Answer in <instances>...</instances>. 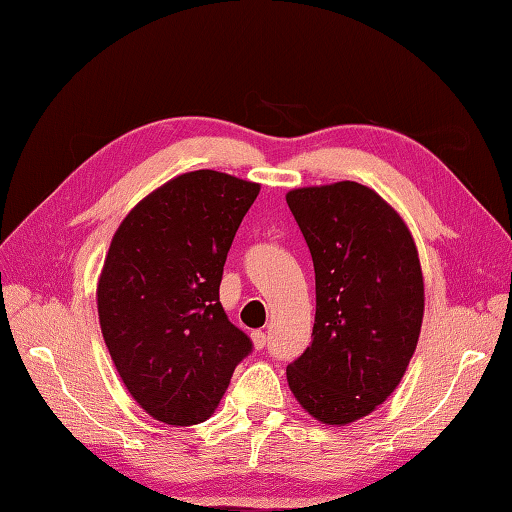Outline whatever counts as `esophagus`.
Returning a JSON list of instances; mask_svg holds the SVG:
<instances>
[{"label":"esophagus","instance_id":"1","mask_svg":"<svg viewBox=\"0 0 512 512\" xmlns=\"http://www.w3.org/2000/svg\"><path fill=\"white\" fill-rule=\"evenodd\" d=\"M250 339H253V345L257 347V350H264L266 343H268V336L262 330H255L253 334H250Z\"/></svg>","mask_w":512,"mask_h":512}]
</instances>
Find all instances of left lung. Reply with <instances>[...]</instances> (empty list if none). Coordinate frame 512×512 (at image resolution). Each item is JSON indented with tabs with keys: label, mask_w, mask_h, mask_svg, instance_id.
Masks as SVG:
<instances>
[{
	"label": "left lung",
	"mask_w": 512,
	"mask_h": 512,
	"mask_svg": "<svg viewBox=\"0 0 512 512\" xmlns=\"http://www.w3.org/2000/svg\"><path fill=\"white\" fill-rule=\"evenodd\" d=\"M310 248L317 284L312 343L286 369L299 405L350 424L383 405L416 352L424 284L402 217L358 182L286 195Z\"/></svg>",
	"instance_id": "8db88e82"
}]
</instances>
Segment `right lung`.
I'll list each match as a JSON object with an SVG mask.
<instances>
[{
	"label": "right lung",
	"instance_id": "add662e5",
	"mask_svg": "<svg viewBox=\"0 0 512 512\" xmlns=\"http://www.w3.org/2000/svg\"><path fill=\"white\" fill-rule=\"evenodd\" d=\"M259 184L200 169L162 184L118 226L96 288L103 339L149 416L211 418L253 341L228 321L220 281Z\"/></svg>",
	"mask_w": 512,
	"mask_h": 512
}]
</instances>
